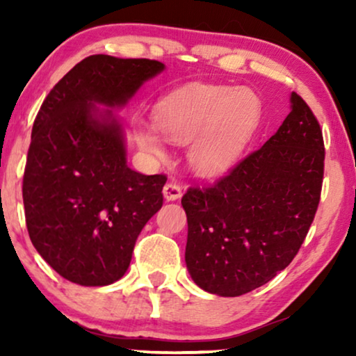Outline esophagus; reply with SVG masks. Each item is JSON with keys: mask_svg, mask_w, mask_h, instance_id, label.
Here are the masks:
<instances>
[{"mask_svg": "<svg viewBox=\"0 0 356 356\" xmlns=\"http://www.w3.org/2000/svg\"><path fill=\"white\" fill-rule=\"evenodd\" d=\"M181 188L175 183H167L163 186V197L167 201H177V199L181 197Z\"/></svg>", "mask_w": 356, "mask_h": 356, "instance_id": "34e87169", "label": "esophagus"}]
</instances>
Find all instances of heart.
<instances>
[{"instance_id":"1","label":"heart","mask_w":356,"mask_h":356,"mask_svg":"<svg viewBox=\"0 0 356 356\" xmlns=\"http://www.w3.org/2000/svg\"><path fill=\"white\" fill-rule=\"evenodd\" d=\"M261 99L248 87H189L165 97L154 110V124L136 121L134 139L140 150L165 157L163 138L188 144L186 160L202 177L222 173L238 159L261 118Z\"/></svg>"}]
</instances>
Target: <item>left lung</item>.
<instances>
[{
  "instance_id": "obj_1",
  "label": "left lung",
  "mask_w": 356,
  "mask_h": 356,
  "mask_svg": "<svg viewBox=\"0 0 356 356\" xmlns=\"http://www.w3.org/2000/svg\"><path fill=\"white\" fill-rule=\"evenodd\" d=\"M290 113L261 149L209 188H189L184 261L194 284L240 296L293 261L318 211L324 140L306 102L291 92Z\"/></svg>"
}]
</instances>
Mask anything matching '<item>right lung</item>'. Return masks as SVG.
Masks as SVG:
<instances>
[{
    "mask_svg": "<svg viewBox=\"0 0 356 356\" xmlns=\"http://www.w3.org/2000/svg\"><path fill=\"white\" fill-rule=\"evenodd\" d=\"M163 70L155 60L87 56L38 111L22 181L26 223L38 254L72 284L120 280L140 230L162 207L167 177L128 167L113 110Z\"/></svg>",
    "mask_w": 356,
    "mask_h": 356,
    "instance_id": "add662e5",
    "label": "right lung"
}]
</instances>
